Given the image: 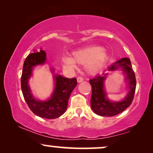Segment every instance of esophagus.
Wrapping results in <instances>:
<instances>
[{
    "mask_svg": "<svg viewBox=\"0 0 153 153\" xmlns=\"http://www.w3.org/2000/svg\"><path fill=\"white\" fill-rule=\"evenodd\" d=\"M76 79H77V81H78L79 83H80V82H81V81H83V78L81 76H78Z\"/></svg>",
    "mask_w": 153,
    "mask_h": 153,
    "instance_id": "34e87169",
    "label": "esophagus"
}]
</instances>
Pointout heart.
Returning a JSON list of instances; mask_svg holds the SVG:
<instances>
[{"label": "heart", "mask_w": 153, "mask_h": 153, "mask_svg": "<svg viewBox=\"0 0 153 153\" xmlns=\"http://www.w3.org/2000/svg\"><path fill=\"white\" fill-rule=\"evenodd\" d=\"M73 57L64 56L62 61L67 68L75 69L77 64L84 65L88 72L96 73L104 68L107 59L105 49L100 47H88L73 52Z\"/></svg>", "instance_id": "heart-1"}]
</instances>
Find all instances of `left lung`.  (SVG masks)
<instances>
[{
    "mask_svg": "<svg viewBox=\"0 0 153 153\" xmlns=\"http://www.w3.org/2000/svg\"><path fill=\"white\" fill-rule=\"evenodd\" d=\"M121 68L127 75L129 81V93L123 101L114 102H111L106 97L104 90V81L106 76V73L97 75L95 78L90 79L92 86V97L91 105L92 109L96 114L101 116H114L126 109L130 106L134 97L137 81L129 58H124L119 60L116 63L108 68V71H114Z\"/></svg>",
    "mask_w": 153,
    "mask_h": 153,
    "instance_id": "left-lung-1",
    "label": "left lung"
}]
</instances>
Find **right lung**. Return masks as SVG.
<instances>
[{
	"label": "right lung",
	"instance_id": "obj_1",
	"mask_svg": "<svg viewBox=\"0 0 153 153\" xmlns=\"http://www.w3.org/2000/svg\"><path fill=\"white\" fill-rule=\"evenodd\" d=\"M46 60V53L43 50L30 53L25 60L21 79V86L24 100L30 109L37 116L47 119H54L62 115L68 108V100L77 84L76 78L68 79L60 75L55 76L56 87L51 97L45 102L37 101L31 95L28 80L31 76L33 68L43 64Z\"/></svg>",
	"mask_w": 153,
	"mask_h": 153
}]
</instances>
